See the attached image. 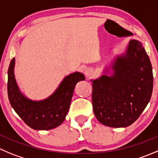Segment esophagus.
I'll use <instances>...</instances> for the list:
<instances>
[{"label": "esophagus", "mask_w": 158, "mask_h": 158, "mask_svg": "<svg viewBox=\"0 0 158 158\" xmlns=\"http://www.w3.org/2000/svg\"><path fill=\"white\" fill-rule=\"evenodd\" d=\"M94 70L91 68H87L85 69V74L86 75V77H92L93 75H94Z\"/></svg>", "instance_id": "esophagus-1"}]
</instances>
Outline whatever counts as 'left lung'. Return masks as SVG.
I'll return each instance as SVG.
<instances>
[{
  "mask_svg": "<svg viewBox=\"0 0 158 158\" xmlns=\"http://www.w3.org/2000/svg\"><path fill=\"white\" fill-rule=\"evenodd\" d=\"M114 73L92 81V105L96 118L110 127H127L139 117L151 100L152 66L137 40H131L125 55L112 64Z\"/></svg>",
  "mask_w": 158,
  "mask_h": 158,
  "instance_id": "left-lung-1",
  "label": "left lung"
}]
</instances>
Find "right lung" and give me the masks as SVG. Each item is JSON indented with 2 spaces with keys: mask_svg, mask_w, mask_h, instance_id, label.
I'll list each match as a JSON object with an SVG mask.
<instances>
[{
  "mask_svg": "<svg viewBox=\"0 0 158 158\" xmlns=\"http://www.w3.org/2000/svg\"><path fill=\"white\" fill-rule=\"evenodd\" d=\"M15 58L9 65L7 94L16 113L33 130H47L59 127L68 112L75 85L85 80L82 73L75 72L66 77L51 96L40 102H34L20 92L14 75Z\"/></svg>",
  "mask_w": 158,
  "mask_h": 158,
  "instance_id": "add662e5",
  "label": "right lung"
}]
</instances>
